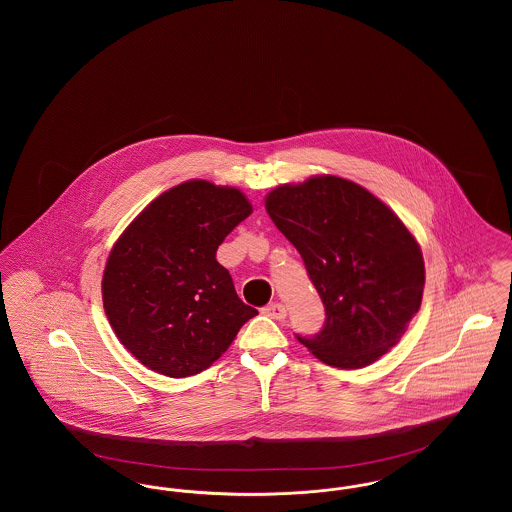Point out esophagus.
Masks as SVG:
<instances>
[{"instance_id": "1", "label": "esophagus", "mask_w": 512, "mask_h": 512, "mask_svg": "<svg viewBox=\"0 0 512 512\" xmlns=\"http://www.w3.org/2000/svg\"><path fill=\"white\" fill-rule=\"evenodd\" d=\"M263 313L267 317L274 318V320H284L286 315H288V311H286V307L282 303H270V305L263 309Z\"/></svg>"}]
</instances>
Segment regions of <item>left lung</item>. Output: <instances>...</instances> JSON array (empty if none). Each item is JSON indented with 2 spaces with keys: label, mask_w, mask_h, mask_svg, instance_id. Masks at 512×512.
Wrapping results in <instances>:
<instances>
[{
  "label": "left lung",
  "mask_w": 512,
  "mask_h": 512,
  "mask_svg": "<svg viewBox=\"0 0 512 512\" xmlns=\"http://www.w3.org/2000/svg\"><path fill=\"white\" fill-rule=\"evenodd\" d=\"M265 207L326 311L318 334L295 338L326 365L378 361L420 309L424 259L413 234L378 197L340 176L278 186Z\"/></svg>",
  "instance_id": "left-lung-1"
}]
</instances>
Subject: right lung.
Returning <instances> with one entry per match:
<instances>
[{
  "label": "right lung",
  "instance_id": "obj_1",
  "mask_svg": "<svg viewBox=\"0 0 512 512\" xmlns=\"http://www.w3.org/2000/svg\"><path fill=\"white\" fill-rule=\"evenodd\" d=\"M251 215L240 190L190 180L153 199L113 245L103 307L142 365L192 376L213 365L257 309L217 261L224 238Z\"/></svg>",
  "mask_w": 512,
  "mask_h": 512
}]
</instances>
